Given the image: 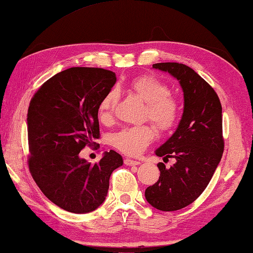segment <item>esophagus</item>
Listing matches in <instances>:
<instances>
[{"label": "esophagus", "mask_w": 253, "mask_h": 253, "mask_svg": "<svg viewBox=\"0 0 253 253\" xmlns=\"http://www.w3.org/2000/svg\"><path fill=\"white\" fill-rule=\"evenodd\" d=\"M124 164H126V166H138V165H140V161L130 159V158H126V160H124Z\"/></svg>", "instance_id": "esophagus-1"}]
</instances>
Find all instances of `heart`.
I'll list each match as a JSON object with an SVG mask.
<instances>
[{
	"mask_svg": "<svg viewBox=\"0 0 253 253\" xmlns=\"http://www.w3.org/2000/svg\"><path fill=\"white\" fill-rule=\"evenodd\" d=\"M129 89L146 103V117L154 122L160 131H168L175 126L179 117V105L169 96V88L165 83L151 75H142L129 83ZM118 93L111 89L101 99L98 115L101 121H110L118 103ZM154 126H144L124 127L113 136V144L123 154L139 155L155 138Z\"/></svg>",
	"mask_w": 253,
	"mask_h": 253,
	"instance_id": "b5f03b06",
	"label": "heart"
}]
</instances>
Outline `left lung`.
Listing matches in <instances>:
<instances>
[{
    "instance_id": "8db88e82",
    "label": "left lung",
    "mask_w": 253,
    "mask_h": 253,
    "mask_svg": "<svg viewBox=\"0 0 253 253\" xmlns=\"http://www.w3.org/2000/svg\"><path fill=\"white\" fill-rule=\"evenodd\" d=\"M152 68L176 78L184 93L183 115L176 131L155 151L164 159L175 158L167 168L159 163L160 176L144 193L152 208L165 212L192 204L208 187L220 164L222 105L217 94L195 70L178 63L154 64Z\"/></svg>"
}]
</instances>
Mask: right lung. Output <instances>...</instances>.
<instances>
[{"instance_id": "add662e5", "label": "right lung", "mask_w": 253, "mask_h": 253, "mask_svg": "<svg viewBox=\"0 0 253 253\" xmlns=\"http://www.w3.org/2000/svg\"><path fill=\"white\" fill-rule=\"evenodd\" d=\"M115 83L111 70L72 67L49 78L29 105L30 172L44 196L67 212L85 214L102 205L111 173L123 165L114 150L95 165L80 157L99 138L98 105Z\"/></svg>"}]
</instances>
